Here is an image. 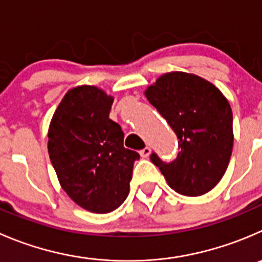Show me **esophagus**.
<instances>
[{"label": "esophagus", "instance_id": "obj_1", "mask_svg": "<svg viewBox=\"0 0 262 262\" xmlns=\"http://www.w3.org/2000/svg\"><path fill=\"white\" fill-rule=\"evenodd\" d=\"M139 155H141L142 157H148L149 155H151V148H149V147H144L143 149L139 151Z\"/></svg>", "mask_w": 262, "mask_h": 262}]
</instances>
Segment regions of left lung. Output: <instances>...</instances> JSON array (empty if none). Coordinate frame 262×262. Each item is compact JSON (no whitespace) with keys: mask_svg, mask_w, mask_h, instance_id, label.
I'll return each mask as SVG.
<instances>
[{"mask_svg":"<svg viewBox=\"0 0 262 262\" xmlns=\"http://www.w3.org/2000/svg\"><path fill=\"white\" fill-rule=\"evenodd\" d=\"M144 96L166 119L178 137L179 154L172 162L156 165L171 189L197 197L210 192L227 171L233 149V114L219 88L184 72L162 74Z\"/></svg>","mask_w":262,"mask_h":262,"instance_id":"obj_1","label":"left lung"}]
</instances>
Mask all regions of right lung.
Instances as JSON below:
<instances>
[{
  "label": "right lung",
  "instance_id": "right-lung-1",
  "mask_svg": "<svg viewBox=\"0 0 262 262\" xmlns=\"http://www.w3.org/2000/svg\"><path fill=\"white\" fill-rule=\"evenodd\" d=\"M113 96L78 85L63 96L48 128V155L62 189L82 209L107 214L129 193L139 155L124 147V133L108 118Z\"/></svg>",
  "mask_w": 262,
  "mask_h": 262
}]
</instances>
